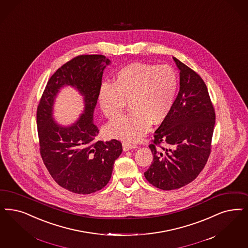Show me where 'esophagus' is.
<instances>
[{"label":"esophagus","mask_w":248,"mask_h":248,"mask_svg":"<svg viewBox=\"0 0 248 248\" xmlns=\"http://www.w3.org/2000/svg\"><path fill=\"white\" fill-rule=\"evenodd\" d=\"M137 145L135 143H132V142H124L123 143V148L124 151H128L130 149H134V148H137Z\"/></svg>","instance_id":"34e87169"}]
</instances>
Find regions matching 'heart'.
I'll return each instance as SVG.
<instances>
[{"mask_svg":"<svg viewBox=\"0 0 248 248\" xmlns=\"http://www.w3.org/2000/svg\"><path fill=\"white\" fill-rule=\"evenodd\" d=\"M179 78L169 65L133 63L119 69L111 85L103 84L99 103L109 120L119 118L129 103L128 115L110 124L109 137L127 141L139 139L152 123L160 124L170 112L178 92Z\"/></svg>","mask_w":248,"mask_h":248,"instance_id":"1","label":"heart"}]
</instances>
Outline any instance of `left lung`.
<instances>
[{
    "instance_id": "left-lung-1",
    "label": "left lung",
    "mask_w": 248,
    "mask_h": 248,
    "mask_svg": "<svg viewBox=\"0 0 248 248\" xmlns=\"http://www.w3.org/2000/svg\"><path fill=\"white\" fill-rule=\"evenodd\" d=\"M173 60L180 71V92L170 112L155 132L149 145L154 158L145 172L147 181L163 190L187 185L203 170L215 124V111L203 79L178 59Z\"/></svg>"
}]
</instances>
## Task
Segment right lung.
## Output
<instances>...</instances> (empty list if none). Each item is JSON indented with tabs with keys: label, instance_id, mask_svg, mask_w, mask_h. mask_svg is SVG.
Returning a JSON list of instances; mask_svg holds the SVG:
<instances>
[{
	"label": "right lung",
	"instance_id": "1",
	"mask_svg": "<svg viewBox=\"0 0 248 248\" xmlns=\"http://www.w3.org/2000/svg\"><path fill=\"white\" fill-rule=\"evenodd\" d=\"M111 61L103 55H80L60 67L49 78L36 111V124L44 164L60 185L78 194L102 189L111 179L114 161L123 151L121 142L97 141L99 129L93 112L102 87L104 68ZM64 85L84 96L85 111L71 126L52 118L56 94Z\"/></svg>",
	"mask_w": 248,
	"mask_h": 248
}]
</instances>
